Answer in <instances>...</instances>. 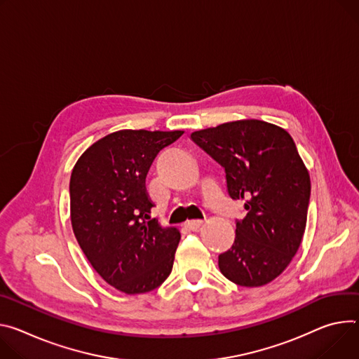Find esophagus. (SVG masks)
<instances>
[{"label":"esophagus","mask_w":359,"mask_h":359,"mask_svg":"<svg viewBox=\"0 0 359 359\" xmlns=\"http://www.w3.org/2000/svg\"><path fill=\"white\" fill-rule=\"evenodd\" d=\"M202 224H203V220H189V222H186V227L190 231H198Z\"/></svg>","instance_id":"34e87169"}]
</instances>
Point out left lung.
Returning <instances> with one entry per match:
<instances>
[{
	"instance_id": "obj_1",
	"label": "left lung",
	"mask_w": 359,
	"mask_h": 359,
	"mask_svg": "<svg viewBox=\"0 0 359 359\" xmlns=\"http://www.w3.org/2000/svg\"><path fill=\"white\" fill-rule=\"evenodd\" d=\"M190 137L224 169L229 196L246 202L232 248L219 255L220 272L241 286L269 283L298 252L306 226L311 179L295 142L260 120L224 123Z\"/></svg>"
}]
</instances>
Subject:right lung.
I'll return each mask as SVG.
<instances>
[{
  "instance_id": "1",
  "label": "right lung",
  "mask_w": 359,
  "mask_h": 359,
  "mask_svg": "<svg viewBox=\"0 0 359 359\" xmlns=\"http://www.w3.org/2000/svg\"><path fill=\"white\" fill-rule=\"evenodd\" d=\"M183 132L121 130L88 147L70 179L76 239L109 285L127 295L156 289L172 272L180 233L150 217L146 176Z\"/></svg>"
}]
</instances>
